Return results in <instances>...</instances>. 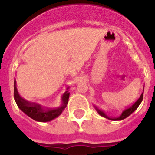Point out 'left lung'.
<instances>
[{
    "label": "left lung",
    "mask_w": 155,
    "mask_h": 155,
    "mask_svg": "<svg viewBox=\"0 0 155 155\" xmlns=\"http://www.w3.org/2000/svg\"><path fill=\"white\" fill-rule=\"evenodd\" d=\"M143 92L142 93L141 95L140 96V98H138L137 102H134V103L131 106H129L127 109H126L125 110H124V112L122 113L121 116H119V117H117V118H110V117H108V116H106V115H105V113L102 112V111L99 110V109H97V111H98V113H99L101 116H103V117H105V118L109 119V120H124L125 118H127V116H130V115L131 113H133V112H134V111L137 109V107L139 106V105L140 104V102H142V100H143Z\"/></svg>",
    "instance_id": "obj_1"
}]
</instances>
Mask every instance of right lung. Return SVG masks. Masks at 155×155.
<instances>
[{
  "instance_id": "right-lung-1",
  "label": "right lung",
  "mask_w": 155,
  "mask_h": 155,
  "mask_svg": "<svg viewBox=\"0 0 155 155\" xmlns=\"http://www.w3.org/2000/svg\"><path fill=\"white\" fill-rule=\"evenodd\" d=\"M69 95L70 92H68V91H66L64 93L62 97L63 105L60 108L45 109L38 104L31 103V102H28V101L21 98L18 94L17 88H16L15 81V83H14V98L15 100L16 104L22 112H24L27 116L31 117V119H33L35 121L48 122L60 116L62 113V111L64 109V108L66 107L67 104H68Z\"/></svg>"
}]
</instances>
